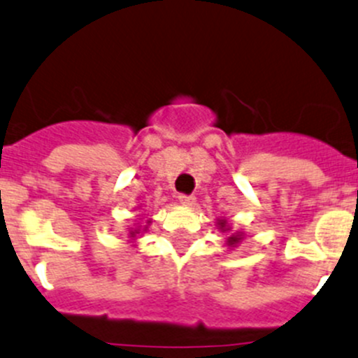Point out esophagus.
Instances as JSON below:
<instances>
[{"instance_id":"1","label":"esophagus","mask_w":358,"mask_h":358,"mask_svg":"<svg viewBox=\"0 0 358 358\" xmlns=\"http://www.w3.org/2000/svg\"><path fill=\"white\" fill-rule=\"evenodd\" d=\"M178 198H179V203H182L184 206H191L194 203V200H196L193 194H179Z\"/></svg>"}]
</instances>
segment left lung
<instances>
[{"instance_id":"8db88e82","label":"left lung","mask_w":358,"mask_h":358,"mask_svg":"<svg viewBox=\"0 0 358 358\" xmlns=\"http://www.w3.org/2000/svg\"><path fill=\"white\" fill-rule=\"evenodd\" d=\"M215 226H217V229L220 231V233L229 234V238H227V241H226V245L229 246V248H234V246H238L239 243H241V239L245 238V234L239 233V231H236V233H233V227H231L229 224H227L226 219H217Z\"/></svg>"}]
</instances>
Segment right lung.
I'll return each instance as SVG.
<instances>
[{
    "mask_svg": "<svg viewBox=\"0 0 358 358\" xmlns=\"http://www.w3.org/2000/svg\"><path fill=\"white\" fill-rule=\"evenodd\" d=\"M152 220H148L146 224H150ZM145 231H148V226H136V227H129V234H127V241L129 243H134L136 236H139L141 233H145Z\"/></svg>",
    "mask_w": 358,
    "mask_h": 358,
    "instance_id": "add662e5",
    "label": "right lung"
}]
</instances>
